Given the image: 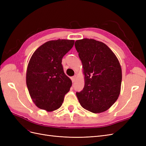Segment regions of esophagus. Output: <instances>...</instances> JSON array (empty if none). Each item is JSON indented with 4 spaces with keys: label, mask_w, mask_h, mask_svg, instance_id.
Instances as JSON below:
<instances>
[{
    "label": "esophagus",
    "mask_w": 146,
    "mask_h": 146,
    "mask_svg": "<svg viewBox=\"0 0 146 146\" xmlns=\"http://www.w3.org/2000/svg\"><path fill=\"white\" fill-rule=\"evenodd\" d=\"M76 79H77V76H74V77H72V82H76Z\"/></svg>",
    "instance_id": "obj_1"
}]
</instances>
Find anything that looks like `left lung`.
I'll return each mask as SVG.
<instances>
[{
    "mask_svg": "<svg viewBox=\"0 0 146 146\" xmlns=\"http://www.w3.org/2000/svg\"><path fill=\"white\" fill-rule=\"evenodd\" d=\"M85 76V86L76 95L82 107L94 113L107 111L118 99L122 69L116 55L102 42L93 39L77 40Z\"/></svg>",
    "mask_w": 146,
    "mask_h": 146,
    "instance_id": "8db88e82",
    "label": "left lung"
}]
</instances>
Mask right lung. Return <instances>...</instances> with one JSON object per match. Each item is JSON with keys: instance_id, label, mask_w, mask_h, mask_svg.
Listing matches in <instances>:
<instances>
[{"instance_id": "right-lung-1", "label": "right lung", "mask_w": 146, "mask_h": 146, "mask_svg": "<svg viewBox=\"0 0 146 146\" xmlns=\"http://www.w3.org/2000/svg\"><path fill=\"white\" fill-rule=\"evenodd\" d=\"M74 40L48 41L34 52L26 72V84L31 99L39 108L52 111L62 105L72 81L64 74L63 57L71 49Z\"/></svg>"}]
</instances>
